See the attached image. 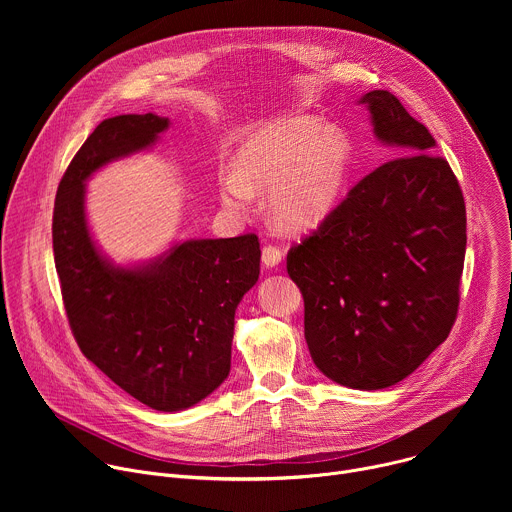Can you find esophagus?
I'll use <instances>...</instances> for the list:
<instances>
[{
  "mask_svg": "<svg viewBox=\"0 0 512 512\" xmlns=\"http://www.w3.org/2000/svg\"><path fill=\"white\" fill-rule=\"evenodd\" d=\"M261 259H263V265L265 267H277L279 263H281V259H283V251L279 249V247H273V245H267V247H263V255H261Z\"/></svg>",
  "mask_w": 512,
  "mask_h": 512,
  "instance_id": "esophagus-1",
  "label": "esophagus"
}]
</instances>
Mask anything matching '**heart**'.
<instances>
[{
    "instance_id": "1",
    "label": "heart",
    "mask_w": 512,
    "mask_h": 512,
    "mask_svg": "<svg viewBox=\"0 0 512 512\" xmlns=\"http://www.w3.org/2000/svg\"><path fill=\"white\" fill-rule=\"evenodd\" d=\"M350 160V139L338 125L306 115L277 119L245 139L235 168L218 176V194L225 206L243 210L253 194L267 192L273 225L308 231L336 204Z\"/></svg>"
}]
</instances>
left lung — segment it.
<instances>
[{"instance_id":"left-lung-1","label":"left lung","mask_w":512,"mask_h":512,"mask_svg":"<svg viewBox=\"0 0 512 512\" xmlns=\"http://www.w3.org/2000/svg\"><path fill=\"white\" fill-rule=\"evenodd\" d=\"M397 156L364 176L318 231L287 253L304 334L334 383L379 391L409 377L458 314L466 206L435 139L389 91L362 95Z\"/></svg>"}]
</instances>
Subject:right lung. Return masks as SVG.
I'll return each instance as SVG.
<instances>
[{
    "label": "right lung",
    "instance_id": "add662e5",
    "mask_svg": "<svg viewBox=\"0 0 512 512\" xmlns=\"http://www.w3.org/2000/svg\"><path fill=\"white\" fill-rule=\"evenodd\" d=\"M170 127L154 113L105 119L66 168L54 202L52 247L68 324L83 354L156 411H182L231 371L235 310L259 279L257 235L190 239L162 255L115 265L95 245L85 182L150 150Z\"/></svg>",
    "mask_w": 512,
    "mask_h": 512
}]
</instances>
